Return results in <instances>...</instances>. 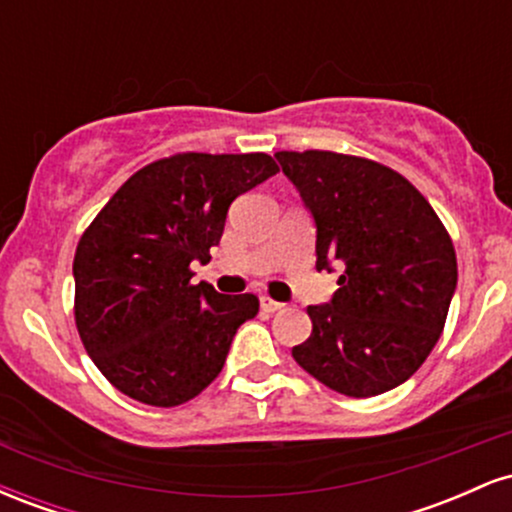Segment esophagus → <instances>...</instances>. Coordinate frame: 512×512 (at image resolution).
<instances>
[{
	"label": "esophagus",
	"instance_id": "obj_1",
	"mask_svg": "<svg viewBox=\"0 0 512 512\" xmlns=\"http://www.w3.org/2000/svg\"><path fill=\"white\" fill-rule=\"evenodd\" d=\"M260 305H262L264 313H279V310L284 308V303L272 301V298H267V296H262V298H260Z\"/></svg>",
	"mask_w": 512,
	"mask_h": 512
}]
</instances>
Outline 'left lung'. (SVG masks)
<instances>
[{"label": "left lung", "mask_w": 512, "mask_h": 512, "mask_svg": "<svg viewBox=\"0 0 512 512\" xmlns=\"http://www.w3.org/2000/svg\"><path fill=\"white\" fill-rule=\"evenodd\" d=\"M281 170L315 219L317 269L344 267L313 332L291 354L346 397L409 380L440 339L457 286L450 233L397 170L334 151H279Z\"/></svg>", "instance_id": "left-lung-1"}]
</instances>
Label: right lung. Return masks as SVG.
Masks as SVG:
<instances>
[{"instance_id":"add662e5","label":"right lung","mask_w":512,"mask_h":512,"mask_svg":"<svg viewBox=\"0 0 512 512\" xmlns=\"http://www.w3.org/2000/svg\"><path fill=\"white\" fill-rule=\"evenodd\" d=\"M279 173L267 154H175L129 178L76 245L74 320L110 385L151 407L197 397L257 315L252 293L192 284L231 202Z\"/></svg>"}]
</instances>
